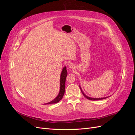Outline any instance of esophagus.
I'll use <instances>...</instances> for the list:
<instances>
[{
    "label": "esophagus",
    "instance_id": "esophagus-1",
    "mask_svg": "<svg viewBox=\"0 0 135 135\" xmlns=\"http://www.w3.org/2000/svg\"><path fill=\"white\" fill-rule=\"evenodd\" d=\"M69 68H74V65H73V64L71 63V64H69Z\"/></svg>",
    "mask_w": 135,
    "mask_h": 135
}]
</instances>
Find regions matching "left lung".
<instances>
[{
	"label": "left lung",
	"instance_id": "1",
	"mask_svg": "<svg viewBox=\"0 0 135 135\" xmlns=\"http://www.w3.org/2000/svg\"><path fill=\"white\" fill-rule=\"evenodd\" d=\"M80 87V86H79ZM80 89H81V92H82V93H83V96L85 97V98H87V99H88V100H93V101H94V100H103V99H106V98H107V97H105V98H99V99H95V98H91V97H88L87 96H86L85 95V94L83 92V91H81V88H80Z\"/></svg>",
	"mask_w": 135,
	"mask_h": 135
}]
</instances>
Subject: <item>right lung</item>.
Masks as SVG:
<instances>
[{
    "label": "right lung",
    "mask_w": 135,
    "mask_h": 135,
    "mask_svg": "<svg viewBox=\"0 0 135 135\" xmlns=\"http://www.w3.org/2000/svg\"><path fill=\"white\" fill-rule=\"evenodd\" d=\"M68 75V73L66 70V67L64 68L62 73L61 74V78H60V91L58 96H57L56 99L50 102V103L45 104H56L57 103L62 99V98L64 96V93H65V81H66V76Z\"/></svg>",
    "instance_id": "1"
}]
</instances>
